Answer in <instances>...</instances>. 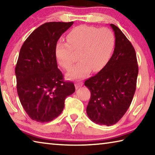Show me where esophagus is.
<instances>
[{
    "mask_svg": "<svg viewBox=\"0 0 155 155\" xmlns=\"http://www.w3.org/2000/svg\"><path fill=\"white\" fill-rule=\"evenodd\" d=\"M82 85H83V82H82V81H78V82H76L75 84L76 89H77V88H80V87H82Z\"/></svg>",
    "mask_w": 155,
    "mask_h": 155,
    "instance_id": "34e87169",
    "label": "esophagus"
}]
</instances>
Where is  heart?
<instances>
[{
    "mask_svg": "<svg viewBox=\"0 0 155 155\" xmlns=\"http://www.w3.org/2000/svg\"><path fill=\"white\" fill-rule=\"evenodd\" d=\"M67 42L58 40L55 45V56L61 67L68 69L74 58L73 51L78 52L80 61L68 73V79L83 78L91 72L101 70L107 64L115 48V39L108 28L87 25L76 27L67 35Z\"/></svg>",
    "mask_w": 155,
    "mask_h": 155,
    "instance_id": "heart-1",
    "label": "heart"
}]
</instances>
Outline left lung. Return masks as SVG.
<instances>
[{
    "label": "left lung",
    "instance_id": "1",
    "mask_svg": "<svg viewBox=\"0 0 155 155\" xmlns=\"http://www.w3.org/2000/svg\"><path fill=\"white\" fill-rule=\"evenodd\" d=\"M115 37L113 54L97 74L85 81L91 91L87 107L91 121L112 126L130 106L136 90L138 64L135 51L122 31L110 24Z\"/></svg>",
    "mask_w": 155,
    "mask_h": 155
}]
</instances>
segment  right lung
Listing matches in <instances>:
<instances>
[{"label": "right lung", "instance_id": "1", "mask_svg": "<svg viewBox=\"0 0 155 155\" xmlns=\"http://www.w3.org/2000/svg\"><path fill=\"white\" fill-rule=\"evenodd\" d=\"M73 22L42 25L27 38L20 49L15 68L20 103L31 120L49 122L59 116L74 84L64 82L58 68L55 45Z\"/></svg>", "mask_w": 155, "mask_h": 155}]
</instances>
